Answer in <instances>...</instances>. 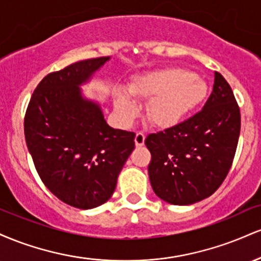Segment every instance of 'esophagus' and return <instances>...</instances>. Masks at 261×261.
<instances>
[{
    "mask_svg": "<svg viewBox=\"0 0 261 261\" xmlns=\"http://www.w3.org/2000/svg\"><path fill=\"white\" fill-rule=\"evenodd\" d=\"M143 143H145V135L142 133H137L135 136V145L137 147H141V146H143Z\"/></svg>",
    "mask_w": 261,
    "mask_h": 261,
    "instance_id": "esophagus-1",
    "label": "esophagus"
}]
</instances>
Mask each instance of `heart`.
I'll use <instances>...</instances> for the list:
<instances>
[{"mask_svg":"<svg viewBox=\"0 0 261 261\" xmlns=\"http://www.w3.org/2000/svg\"><path fill=\"white\" fill-rule=\"evenodd\" d=\"M149 99L146 107L148 121L160 128L179 125L208 94V86L202 79L184 68H164L135 77L128 92L118 89L114 93V108L120 120L128 124L139 115L136 100Z\"/></svg>","mask_w":261,"mask_h":261,"instance_id":"heart-1","label":"heart"}]
</instances>
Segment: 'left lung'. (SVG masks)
<instances>
[{"label":"left lung","mask_w":261,"mask_h":261,"mask_svg":"<svg viewBox=\"0 0 261 261\" xmlns=\"http://www.w3.org/2000/svg\"><path fill=\"white\" fill-rule=\"evenodd\" d=\"M241 133L234 94L215 72L201 112L174 127L148 135V175L154 194L172 205H191L211 196L228 174Z\"/></svg>","instance_id":"1"}]
</instances>
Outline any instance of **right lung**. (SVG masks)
Here are the masks:
<instances>
[{"mask_svg":"<svg viewBox=\"0 0 261 261\" xmlns=\"http://www.w3.org/2000/svg\"><path fill=\"white\" fill-rule=\"evenodd\" d=\"M109 60H83L45 76L24 118L27 147L45 187L82 210L112 197L135 148V134L110 127L99 103L81 89Z\"/></svg>","mask_w":261,"mask_h":261,"instance_id":"add662e5","label":"right lung"}]
</instances>
